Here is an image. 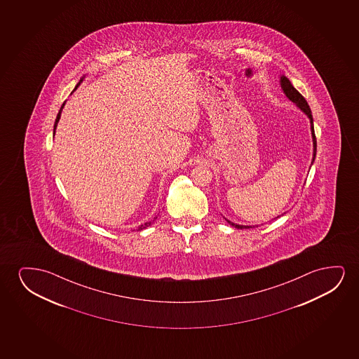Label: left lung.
I'll list each match as a JSON object with an SVG mask.
<instances>
[{"label":"left lung","instance_id":"8db88e82","mask_svg":"<svg viewBox=\"0 0 359 359\" xmlns=\"http://www.w3.org/2000/svg\"><path fill=\"white\" fill-rule=\"evenodd\" d=\"M280 87L283 89V93L285 94V97L290 99V102H293V103L309 118L311 136H313V146H314V151H313V156H314V157H313V161H311V164H313L315 161V156H316V137H315L314 123H313V115H311L309 104L305 100L304 97L292 86L290 79H287L285 76H280ZM226 222H228L231 226L238 228V229H248V228H251L250 226H239V224H236V223L228 221V219H226Z\"/></svg>","mask_w":359,"mask_h":359}]
</instances>
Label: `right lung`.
I'll return each mask as SVG.
<instances>
[{
	"instance_id": "add662e5",
	"label": "right lung",
	"mask_w": 359,
	"mask_h": 359,
	"mask_svg": "<svg viewBox=\"0 0 359 359\" xmlns=\"http://www.w3.org/2000/svg\"><path fill=\"white\" fill-rule=\"evenodd\" d=\"M81 82H82V79H81V81H79V84H77V86H76V87H74V90H76V89L79 88V84H81ZM64 107H65V103L62 104V105H61V108H60L59 114H57V116H56V120H55L54 135H55V130H56V126H57V123H59L60 116H61V111H62V109H64ZM156 218H157V217H154V218H153L152 221L147 222V223H144V224H141V226H138L137 231H142V229H146V228H147V226H151V224H152L153 222L156 221Z\"/></svg>"
}]
</instances>
